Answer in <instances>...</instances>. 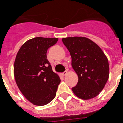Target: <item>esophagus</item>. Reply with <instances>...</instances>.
Wrapping results in <instances>:
<instances>
[{"label":"esophagus","mask_w":123,"mask_h":123,"mask_svg":"<svg viewBox=\"0 0 123 123\" xmlns=\"http://www.w3.org/2000/svg\"><path fill=\"white\" fill-rule=\"evenodd\" d=\"M67 71H64V72H63L62 73V75L63 76H65V75L67 74Z\"/></svg>","instance_id":"1"}]
</instances>
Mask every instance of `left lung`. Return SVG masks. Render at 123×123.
Masks as SVG:
<instances>
[{
    "mask_svg": "<svg viewBox=\"0 0 123 123\" xmlns=\"http://www.w3.org/2000/svg\"><path fill=\"white\" fill-rule=\"evenodd\" d=\"M71 56V65L78 76L76 86L72 87L79 98L88 100L97 96L109 77L107 58L98 45L84 37L63 38Z\"/></svg>",
    "mask_w": 123,
    "mask_h": 123,
    "instance_id": "8db88e82",
    "label": "left lung"
}]
</instances>
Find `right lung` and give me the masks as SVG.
<instances>
[{"instance_id": "right-lung-1", "label": "right lung", "mask_w": 123, "mask_h": 123, "mask_svg": "<svg viewBox=\"0 0 123 123\" xmlns=\"http://www.w3.org/2000/svg\"><path fill=\"white\" fill-rule=\"evenodd\" d=\"M58 38L37 37L21 47L14 63V76L19 89L34 105L43 106L55 98L60 79L52 71L47 51Z\"/></svg>"}]
</instances>
